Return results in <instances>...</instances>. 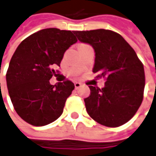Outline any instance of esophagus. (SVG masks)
<instances>
[{
	"label": "esophagus",
	"instance_id": "esophagus-1",
	"mask_svg": "<svg viewBox=\"0 0 156 156\" xmlns=\"http://www.w3.org/2000/svg\"><path fill=\"white\" fill-rule=\"evenodd\" d=\"M80 86H81V83H80V82H75V87H76V89L80 88Z\"/></svg>",
	"mask_w": 156,
	"mask_h": 156
}]
</instances>
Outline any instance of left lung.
Returning a JSON list of instances; mask_svg holds the SVG:
<instances>
[{"mask_svg":"<svg viewBox=\"0 0 156 156\" xmlns=\"http://www.w3.org/2000/svg\"><path fill=\"white\" fill-rule=\"evenodd\" d=\"M79 41L95 51L93 73L105 78V87L89 86L85 105L88 115L101 125L118 127L130 121L144 99V65L133 48L120 34L109 30L75 31Z\"/></svg>","mask_w":156,"mask_h":156,"instance_id":"8db88e82","label":"left lung"}]
</instances>
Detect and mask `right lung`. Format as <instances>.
<instances>
[{
    "label": "right lung",
    "mask_w": 156,
    "mask_h": 156,
    "mask_svg": "<svg viewBox=\"0 0 156 156\" xmlns=\"http://www.w3.org/2000/svg\"><path fill=\"white\" fill-rule=\"evenodd\" d=\"M77 41L75 31L56 28L37 31L19 44L6 71V85L17 114L27 123L42 126L62 115L75 89L69 80L50 84L65 51Z\"/></svg>",
    "instance_id": "right-lung-1"
}]
</instances>
